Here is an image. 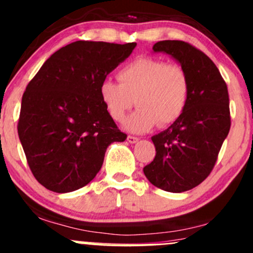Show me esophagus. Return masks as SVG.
Here are the masks:
<instances>
[{"label": "esophagus", "instance_id": "34e87169", "mask_svg": "<svg viewBox=\"0 0 253 253\" xmlns=\"http://www.w3.org/2000/svg\"><path fill=\"white\" fill-rule=\"evenodd\" d=\"M127 140H128V142L131 143V144H133V143H137L138 142V138L134 137V135H128V137H127Z\"/></svg>", "mask_w": 253, "mask_h": 253}]
</instances>
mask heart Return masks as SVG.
I'll use <instances>...</instances> for the list:
<instances>
[{
  "instance_id": "1",
  "label": "heart",
  "mask_w": 253,
  "mask_h": 253,
  "mask_svg": "<svg viewBox=\"0 0 253 253\" xmlns=\"http://www.w3.org/2000/svg\"><path fill=\"white\" fill-rule=\"evenodd\" d=\"M118 82L105 80L99 97L110 118L122 122L134 104L137 111L126 122L132 132H145L156 124L167 127L184 113L190 93L187 70L180 64L140 57L122 66Z\"/></svg>"
}]
</instances>
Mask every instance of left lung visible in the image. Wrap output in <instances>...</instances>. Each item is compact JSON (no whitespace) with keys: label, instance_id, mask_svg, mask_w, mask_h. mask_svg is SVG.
I'll return each instance as SVG.
<instances>
[{"label":"left lung","instance_id":"8db88e82","mask_svg":"<svg viewBox=\"0 0 253 253\" xmlns=\"http://www.w3.org/2000/svg\"><path fill=\"white\" fill-rule=\"evenodd\" d=\"M153 49L172 55L187 70L190 93L182 116L151 137L156 155L143 171L155 187L182 193L204 182L213 169L232 124L229 94L214 63L188 42L166 40Z\"/></svg>","mask_w":253,"mask_h":253}]
</instances>
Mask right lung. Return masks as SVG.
<instances>
[{"label": "right lung", "mask_w": 253, "mask_h": 253, "mask_svg": "<svg viewBox=\"0 0 253 253\" xmlns=\"http://www.w3.org/2000/svg\"><path fill=\"white\" fill-rule=\"evenodd\" d=\"M135 46L73 42L53 53L28 84L18 134L34 177L48 190L69 193L88 184L106 148L127 138L106 111L99 86Z\"/></svg>", "instance_id": "right-lung-1"}]
</instances>
